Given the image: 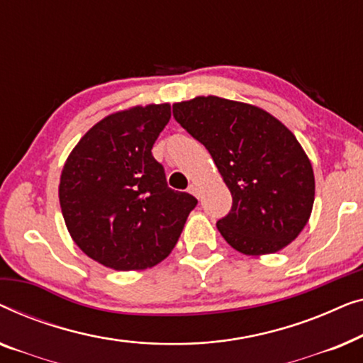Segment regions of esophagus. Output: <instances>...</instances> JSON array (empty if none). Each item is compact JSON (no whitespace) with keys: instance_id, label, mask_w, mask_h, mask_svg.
Here are the masks:
<instances>
[{"instance_id":"obj_1","label":"esophagus","mask_w":363,"mask_h":363,"mask_svg":"<svg viewBox=\"0 0 363 363\" xmlns=\"http://www.w3.org/2000/svg\"><path fill=\"white\" fill-rule=\"evenodd\" d=\"M189 192L192 194V196H196V197H199V189H197V186L196 184H191V186H189Z\"/></svg>"}]
</instances>
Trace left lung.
Segmentation results:
<instances>
[{"label":"left lung","instance_id":"obj_1","mask_svg":"<svg viewBox=\"0 0 363 363\" xmlns=\"http://www.w3.org/2000/svg\"><path fill=\"white\" fill-rule=\"evenodd\" d=\"M172 113L211 152L232 192V211L218 232L248 257L277 253L308 223L314 203V172L308 155L286 126L258 106L196 96Z\"/></svg>","mask_w":363,"mask_h":363}]
</instances>
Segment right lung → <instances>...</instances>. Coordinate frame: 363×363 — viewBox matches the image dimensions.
<instances>
[{"instance_id":"add662e5","label":"right lung","mask_w":363,"mask_h":363,"mask_svg":"<svg viewBox=\"0 0 363 363\" xmlns=\"http://www.w3.org/2000/svg\"><path fill=\"white\" fill-rule=\"evenodd\" d=\"M169 104L115 111L80 138L62 167L59 201L86 257L118 272L161 263L176 247L197 199L167 187L152 145Z\"/></svg>"}]
</instances>
